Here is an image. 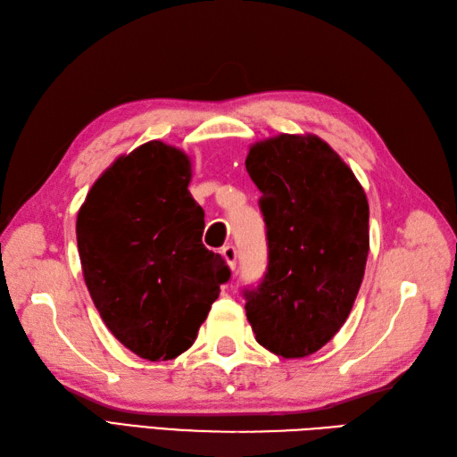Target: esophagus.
Segmentation results:
<instances>
[{"label":"esophagus","mask_w":457,"mask_h":457,"mask_svg":"<svg viewBox=\"0 0 457 457\" xmlns=\"http://www.w3.org/2000/svg\"><path fill=\"white\" fill-rule=\"evenodd\" d=\"M221 254H224V259L228 262V266L231 268V270H236L237 266V249L233 247V245H226L224 249H221Z\"/></svg>","instance_id":"esophagus-1"}]
</instances>
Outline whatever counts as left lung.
Segmentation results:
<instances>
[{
  "mask_svg": "<svg viewBox=\"0 0 457 457\" xmlns=\"http://www.w3.org/2000/svg\"><path fill=\"white\" fill-rule=\"evenodd\" d=\"M245 166L262 193L268 266L243 291L256 342L307 357L347 320L365 276L369 203L347 163L314 135H278L249 148Z\"/></svg>",
  "mask_w": 457,
  "mask_h": 457,
  "instance_id": "1",
  "label": "left lung"
}]
</instances>
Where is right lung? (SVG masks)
<instances>
[{"instance_id": "right-lung-1", "label": "right lung", "mask_w": 457, "mask_h": 457, "mask_svg": "<svg viewBox=\"0 0 457 457\" xmlns=\"http://www.w3.org/2000/svg\"><path fill=\"white\" fill-rule=\"evenodd\" d=\"M189 181V156L150 140L100 175L77 214L90 297L117 340L148 361L193 345L231 276L203 245L204 210Z\"/></svg>"}]
</instances>
